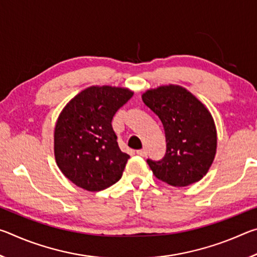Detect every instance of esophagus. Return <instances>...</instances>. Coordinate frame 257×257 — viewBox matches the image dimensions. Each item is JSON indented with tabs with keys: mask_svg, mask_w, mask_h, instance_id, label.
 <instances>
[{
	"mask_svg": "<svg viewBox=\"0 0 257 257\" xmlns=\"http://www.w3.org/2000/svg\"><path fill=\"white\" fill-rule=\"evenodd\" d=\"M137 154H138V155H141V156H146V154H147V151H146V149L138 150V151H137Z\"/></svg>",
	"mask_w": 257,
	"mask_h": 257,
	"instance_id": "obj_1",
	"label": "esophagus"
}]
</instances>
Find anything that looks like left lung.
<instances>
[{"instance_id": "1", "label": "left lung", "mask_w": 257, "mask_h": 257, "mask_svg": "<svg viewBox=\"0 0 257 257\" xmlns=\"http://www.w3.org/2000/svg\"><path fill=\"white\" fill-rule=\"evenodd\" d=\"M142 98L160 118L167 141L162 160H147L154 176L175 187L201 180L216 153V129L210 111L178 85L150 89Z\"/></svg>"}]
</instances>
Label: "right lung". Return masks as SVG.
<instances>
[{
	"label": "right lung",
	"mask_w": 257,
	"mask_h": 257,
	"mask_svg": "<svg viewBox=\"0 0 257 257\" xmlns=\"http://www.w3.org/2000/svg\"><path fill=\"white\" fill-rule=\"evenodd\" d=\"M133 95L121 87L92 86L60 113L54 129L55 161L76 186L99 191L122 177L130 156L119 149L111 122Z\"/></svg>",
	"instance_id": "obj_1"
}]
</instances>
